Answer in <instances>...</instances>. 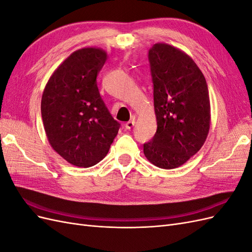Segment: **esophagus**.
<instances>
[{
    "instance_id": "1",
    "label": "esophagus",
    "mask_w": 252,
    "mask_h": 252,
    "mask_svg": "<svg viewBox=\"0 0 252 252\" xmlns=\"http://www.w3.org/2000/svg\"><path fill=\"white\" fill-rule=\"evenodd\" d=\"M134 124H135V121H134V120L128 121L127 123L125 124V127H126V129H131V128L134 126Z\"/></svg>"
}]
</instances>
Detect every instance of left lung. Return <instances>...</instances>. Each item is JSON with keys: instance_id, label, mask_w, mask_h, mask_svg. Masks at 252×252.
<instances>
[{"instance_id": "1", "label": "left lung", "mask_w": 252, "mask_h": 252, "mask_svg": "<svg viewBox=\"0 0 252 252\" xmlns=\"http://www.w3.org/2000/svg\"><path fill=\"white\" fill-rule=\"evenodd\" d=\"M148 60L158 129L144 144V155L159 168L173 169L194 156L207 139V83L193 60L168 44H155Z\"/></svg>"}]
</instances>
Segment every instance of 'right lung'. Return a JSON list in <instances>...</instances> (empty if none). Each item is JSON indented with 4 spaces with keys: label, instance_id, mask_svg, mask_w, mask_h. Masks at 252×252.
Returning <instances> with one entry per match:
<instances>
[{
    "label": "right lung",
    "instance_id": "obj_1",
    "mask_svg": "<svg viewBox=\"0 0 252 252\" xmlns=\"http://www.w3.org/2000/svg\"><path fill=\"white\" fill-rule=\"evenodd\" d=\"M107 60L103 49L82 48L52 73L41 102L51 147L68 163L90 167L106 157L121 124L106 107L96 77Z\"/></svg>",
    "mask_w": 252,
    "mask_h": 252
}]
</instances>
